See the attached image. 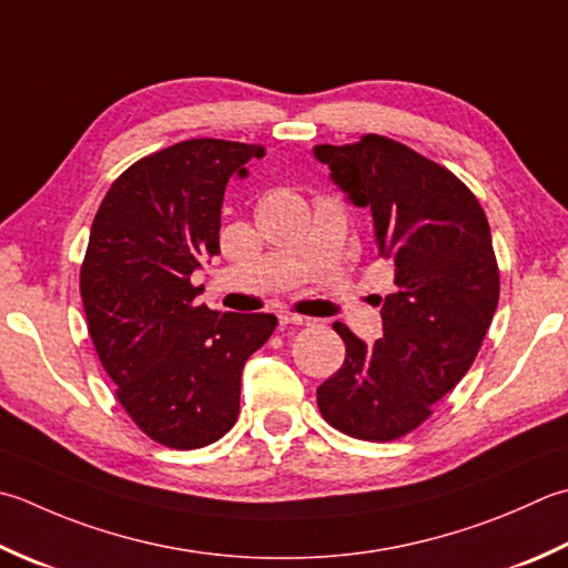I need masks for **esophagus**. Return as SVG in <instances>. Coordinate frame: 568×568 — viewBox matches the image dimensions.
Returning a JSON list of instances; mask_svg holds the SVG:
<instances>
[{
    "mask_svg": "<svg viewBox=\"0 0 568 568\" xmlns=\"http://www.w3.org/2000/svg\"><path fill=\"white\" fill-rule=\"evenodd\" d=\"M277 320H281V327H287V325H305L307 317L297 315V313H291V310H281L277 313Z\"/></svg>",
    "mask_w": 568,
    "mask_h": 568,
    "instance_id": "esophagus-1",
    "label": "esophagus"
}]
</instances>
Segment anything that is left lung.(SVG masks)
Here are the masks:
<instances>
[{"mask_svg":"<svg viewBox=\"0 0 568 568\" xmlns=\"http://www.w3.org/2000/svg\"><path fill=\"white\" fill-rule=\"evenodd\" d=\"M315 158L354 206L372 209L376 251L396 285L374 295L382 339L366 344L332 325L347 357L317 388L320 414L352 438L396 440L468 374L490 329L499 300L490 224L458 176L396 140L317 144Z\"/></svg>","mask_w":568,"mask_h":568,"instance_id":"8db88e82","label":"left lung"}]
</instances>
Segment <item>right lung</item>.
Returning <instances> with one entry per match:
<instances>
[{
	"mask_svg": "<svg viewBox=\"0 0 568 568\" xmlns=\"http://www.w3.org/2000/svg\"><path fill=\"white\" fill-rule=\"evenodd\" d=\"M261 144L184 140L128 166L100 204L81 265L98 359L142 433L194 450L236 424L241 372L275 315L214 313L192 273L219 253L221 204Z\"/></svg>",
	"mask_w": 568,
	"mask_h": 568,
	"instance_id": "obj_1",
	"label": "right lung"
}]
</instances>
